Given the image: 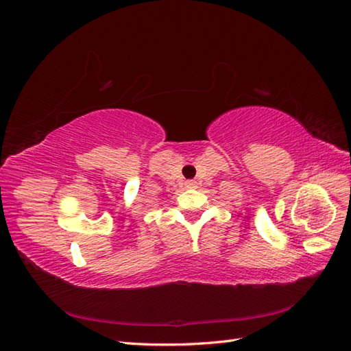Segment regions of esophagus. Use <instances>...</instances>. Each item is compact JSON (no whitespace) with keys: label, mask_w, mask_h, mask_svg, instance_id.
Listing matches in <instances>:
<instances>
[{"label":"esophagus","mask_w":351,"mask_h":351,"mask_svg":"<svg viewBox=\"0 0 351 351\" xmlns=\"http://www.w3.org/2000/svg\"><path fill=\"white\" fill-rule=\"evenodd\" d=\"M185 185H187L189 189H195L196 187V182L195 181H187V182H185Z\"/></svg>","instance_id":"1"}]
</instances>
